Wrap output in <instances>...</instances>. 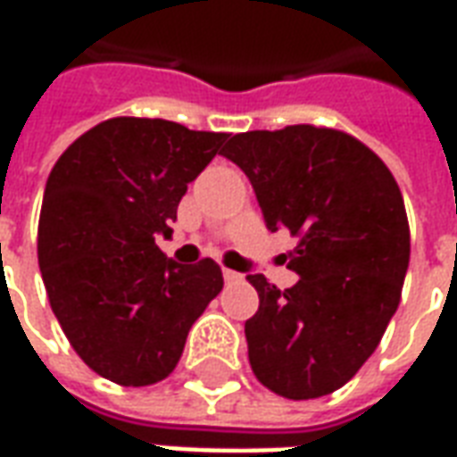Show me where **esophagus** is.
Segmentation results:
<instances>
[{
	"instance_id": "1",
	"label": "esophagus",
	"mask_w": 457,
	"mask_h": 457,
	"mask_svg": "<svg viewBox=\"0 0 457 457\" xmlns=\"http://www.w3.org/2000/svg\"><path fill=\"white\" fill-rule=\"evenodd\" d=\"M222 277H225V281H228V284L242 281V274H237V271H232V269H225V271H222Z\"/></svg>"
}]
</instances>
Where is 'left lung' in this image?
I'll use <instances>...</instances> for the list:
<instances>
[{"mask_svg":"<svg viewBox=\"0 0 457 457\" xmlns=\"http://www.w3.org/2000/svg\"><path fill=\"white\" fill-rule=\"evenodd\" d=\"M222 156L254 188L271 232L296 249L291 288L249 274L259 311L245 323L252 372L287 399L350 382L396 313L409 269V220L384 161L350 134L313 124L229 137Z\"/></svg>","mask_w":457,"mask_h":457,"instance_id":"8db88e82","label":"left lung"}]
</instances>
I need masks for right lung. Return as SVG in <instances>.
<instances>
[{
    "instance_id": "1",
    "label": "right lung",
    "mask_w": 457,
    "mask_h": 457,
    "mask_svg": "<svg viewBox=\"0 0 457 457\" xmlns=\"http://www.w3.org/2000/svg\"><path fill=\"white\" fill-rule=\"evenodd\" d=\"M229 134L114 117L75 139L46 180L38 267L73 350L121 386L166 379L190 326L222 288L212 259L179 264L170 235L190 180Z\"/></svg>"
}]
</instances>
